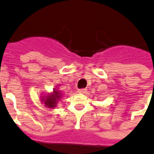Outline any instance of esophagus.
Returning <instances> with one entry per match:
<instances>
[{
  "label": "esophagus",
  "mask_w": 154,
  "mask_h": 154,
  "mask_svg": "<svg viewBox=\"0 0 154 154\" xmlns=\"http://www.w3.org/2000/svg\"><path fill=\"white\" fill-rule=\"evenodd\" d=\"M87 91L86 89H85V88H82V89H79L78 90V92H79V93H85Z\"/></svg>",
  "instance_id": "esophagus-1"
}]
</instances>
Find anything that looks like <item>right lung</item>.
I'll use <instances>...</instances> for the list:
<instances>
[{
    "label": "right lung",
    "mask_w": 154,
    "mask_h": 154,
    "mask_svg": "<svg viewBox=\"0 0 154 154\" xmlns=\"http://www.w3.org/2000/svg\"><path fill=\"white\" fill-rule=\"evenodd\" d=\"M59 93L57 92L56 90L54 92L53 95L51 96H48V97L46 98V99H42L43 101H45V104L48 107H50V108H54V107L56 106L57 103V99H59Z\"/></svg>",
    "instance_id": "right-lung-1"
}]
</instances>
